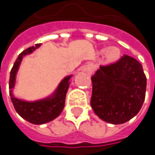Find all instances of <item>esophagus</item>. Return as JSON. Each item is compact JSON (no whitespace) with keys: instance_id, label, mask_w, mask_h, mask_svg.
<instances>
[{"instance_id":"1","label":"esophagus","mask_w":155,"mask_h":155,"mask_svg":"<svg viewBox=\"0 0 155 155\" xmlns=\"http://www.w3.org/2000/svg\"><path fill=\"white\" fill-rule=\"evenodd\" d=\"M95 70V65L93 64H88L83 67V71L88 74H91Z\"/></svg>"}]
</instances>
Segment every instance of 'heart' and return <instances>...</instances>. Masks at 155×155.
<instances>
[{
  "label": "heart",
  "mask_w": 155,
  "mask_h": 155,
  "mask_svg": "<svg viewBox=\"0 0 155 155\" xmlns=\"http://www.w3.org/2000/svg\"><path fill=\"white\" fill-rule=\"evenodd\" d=\"M120 57V51L118 48L117 47H112L109 50L107 51V58L108 59V61L110 62H114L118 60Z\"/></svg>",
  "instance_id": "b5f03b06"
}]
</instances>
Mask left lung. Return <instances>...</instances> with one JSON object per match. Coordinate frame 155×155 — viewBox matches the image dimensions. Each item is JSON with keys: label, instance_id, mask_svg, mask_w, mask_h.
Returning a JSON list of instances; mask_svg holds the SVG:
<instances>
[{"label": "left lung", "instance_id": "8db88e82", "mask_svg": "<svg viewBox=\"0 0 155 155\" xmlns=\"http://www.w3.org/2000/svg\"><path fill=\"white\" fill-rule=\"evenodd\" d=\"M91 81V106L102 120L123 124L139 112L145 98L146 77L135 58L124 54L116 63L101 65Z\"/></svg>", "mask_w": 155, "mask_h": 155}]
</instances>
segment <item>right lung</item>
Instances as JSON below:
<instances>
[{
    "label": "right lung",
    "instance_id": "1",
    "mask_svg": "<svg viewBox=\"0 0 155 155\" xmlns=\"http://www.w3.org/2000/svg\"><path fill=\"white\" fill-rule=\"evenodd\" d=\"M39 47L40 44H37L36 47H28L18 54L11 71L9 81V88L11 90L10 96L17 113L27 121L35 125H41L50 122L61 114L65 103L66 92L69 88V80L72 76L70 75L64 78L58 85L54 93L47 99L28 102L15 98L12 94V89L14 88L16 74L18 70L20 62L24 55L31 54L36 48Z\"/></svg>",
    "mask_w": 155,
    "mask_h": 155
}]
</instances>
